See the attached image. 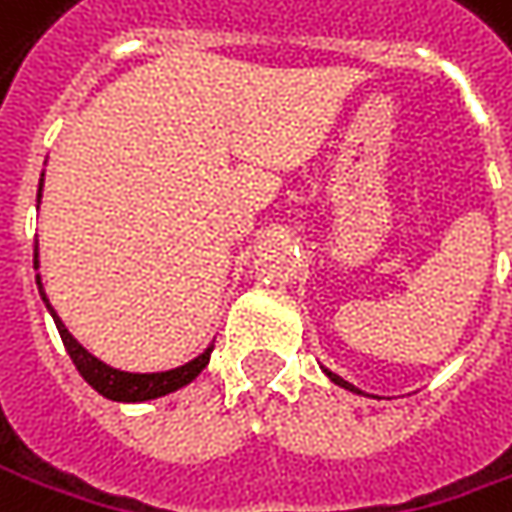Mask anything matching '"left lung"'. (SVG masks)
I'll use <instances>...</instances> for the list:
<instances>
[{
    "instance_id": "1",
    "label": "left lung",
    "mask_w": 512,
    "mask_h": 512,
    "mask_svg": "<svg viewBox=\"0 0 512 512\" xmlns=\"http://www.w3.org/2000/svg\"><path fill=\"white\" fill-rule=\"evenodd\" d=\"M323 371H326V377L331 379L334 385H340V388H345V391H351V394H362V397H365V391H360V388H354V385H351L348 379L337 377V374H334V371H328V368H323Z\"/></svg>"
}]
</instances>
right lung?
<instances>
[{"label":"right lung","mask_w":512,"mask_h":512,"mask_svg":"<svg viewBox=\"0 0 512 512\" xmlns=\"http://www.w3.org/2000/svg\"><path fill=\"white\" fill-rule=\"evenodd\" d=\"M42 184H45V172H42V178H39V201H42ZM33 269H39V240H36V246H33ZM36 286H39V294H42V300H45L53 323H56L59 334H62V343L64 348H67V354H70V360L79 368V374L84 377V382L93 385L101 397L113 399V402H147V399L167 397L172 391L189 385V382L198 377L203 368L209 365L212 348H215L212 343L206 345L198 357H192V360L184 362V365H178V368H169V371L138 374V371H121V368H113V365H107V362H101L98 357H93V354L67 331V326L62 323V317L56 314V309H53L50 300H47L45 286H42V274H36Z\"/></svg>","instance_id":"right-lung-1"}]
</instances>
